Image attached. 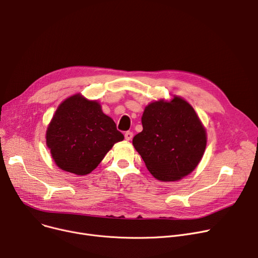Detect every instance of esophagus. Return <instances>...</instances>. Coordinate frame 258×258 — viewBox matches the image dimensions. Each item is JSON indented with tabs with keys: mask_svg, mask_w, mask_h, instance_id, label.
Instances as JSON below:
<instances>
[{
	"mask_svg": "<svg viewBox=\"0 0 258 258\" xmlns=\"http://www.w3.org/2000/svg\"><path fill=\"white\" fill-rule=\"evenodd\" d=\"M133 136H134V134L132 133V132H126L125 134H124V137H125V140H127V141H131L132 139H133Z\"/></svg>",
	"mask_w": 258,
	"mask_h": 258,
	"instance_id": "obj_1",
	"label": "esophagus"
}]
</instances>
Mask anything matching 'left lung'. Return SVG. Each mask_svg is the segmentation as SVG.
<instances>
[{
    "label": "left lung",
    "mask_w": 258,
    "mask_h": 258,
    "mask_svg": "<svg viewBox=\"0 0 258 258\" xmlns=\"http://www.w3.org/2000/svg\"><path fill=\"white\" fill-rule=\"evenodd\" d=\"M142 125L133 145L154 177L175 181L197 167L207 146V132L188 102L178 96L151 102L142 115Z\"/></svg>",
    "instance_id": "8db88e82"
}]
</instances>
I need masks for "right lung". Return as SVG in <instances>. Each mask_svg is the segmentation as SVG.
Segmentation results:
<instances>
[{"label":"right lung","instance_id":"obj_1","mask_svg":"<svg viewBox=\"0 0 258 258\" xmlns=\"http://www.w3.org/2000/svg\"><path fill=\"white\" fill-rule=\"evenodd\" d=\"M123 139L98 102L80 94L62 102L46 131V145L56 165L77 175L90 173L113 145Z\"/></svg>","mask_w":258,"mask_h":258}]
</instances>
